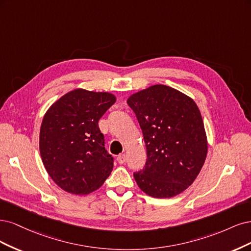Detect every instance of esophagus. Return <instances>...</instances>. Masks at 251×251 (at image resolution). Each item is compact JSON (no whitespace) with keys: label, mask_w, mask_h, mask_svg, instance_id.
Segmentation results:
<instances>
[{"label":"esophagus","mask_w":251,"mask_h":251,"mask_svg":"<svg viewBox=\"0 0 251 251\" xmlns=\"http://www.w3.org/2000/svg\"><path fill=\"white\" fill-rule=\"evenodd\" d=\"M126 159H127L126 154H120V155H118V157H117V160H118L119 164H124L125 161H126Z\"/></svg>","instance_id":"esophagus-1"}]
</instances>
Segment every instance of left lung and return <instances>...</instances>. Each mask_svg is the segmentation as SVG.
Returning a JSON list of instances; mask_svg holds the SVG:
<instances>
[{
    "label": "left lung",
    "mask_w": 251,
    "mask_h": 251,
    "mask_svg": "<svg viewBox=\"0 0 251 251\" xmlns=\"http://www.w3.org/2000/svg\"><path fill=\"white\" fill-rule=\"evenodd\" d=\"M147 149L145 168L133 173L139 188L154 198H171L196 179L207 154L200 110L192 98L155 84L129 97Z\"/></svg>",
    "instance_id": "1"
}]
</instances>
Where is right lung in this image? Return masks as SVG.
Segmentation results:
<instances>
[{
    "label": "right lung",
    "mask_w": 251,
    "mask_h": 251,
    "mask_svg": "<svg viewBox=\"0 0 251 251\" xmlns=\"http://www.w3.org/2000/svg\"><path fill=\"white\" fill-rule=\"evenodd\" d=\"M116 96L76 88L54 102L39 132L43 164L53 181L75 195L98 190L110 175L112 157L104 147L99 120Z\"/></svg>",
    "instance_id": "right-lung-1"
}]
</instances>
